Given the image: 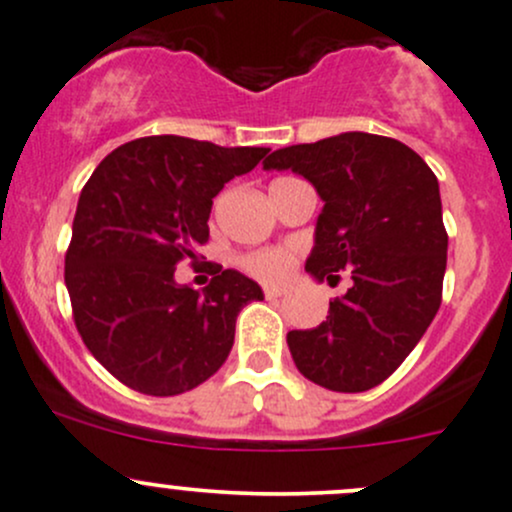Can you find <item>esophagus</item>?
I'll return each mask as SVG.
<instances>
[{
    "label": "esophagus",
    "mask_w": 512,
    "mask_h": 512,
    "mask_svg": "<svg viewBox=\"0 0 512 512\" xmlns=\"http://www.w3.org/2000/svg\"><path fill=\"white\" fill-rule=\"evenodd\" d=\"M284 294V289H279V287H265V297L267 299H277V297H282Z\"/></svg>",
    "instance_id": "34e87169"
}]
</instances>
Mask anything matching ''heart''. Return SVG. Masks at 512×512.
Listing matches in <instances>:
<instances>
[{
	"label": "heart",
	"instance_id": "1",
	"mask_svg": "<svg viewBox=\"0 0 512 512\" xmlns=\"http://www.w3.org/2000/svg\"><path fill=\"white\" fill-rule=\"evenodd\" d=\"M242 267L252 274V277L262 279V282H279L292 270V252L279 250V247H270V250H255L247 252L242 257Z\"/></svg>",
	"mask_w": 512,
	"mask_h": 512
}]
</instances>
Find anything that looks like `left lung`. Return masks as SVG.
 I'll return each mask as SVG.
<instances>
[{
	"label": "left lung",
	"instance_id": "1",
	"mask_svg": "<svg viewBox=\"0 0 512 512\" xmlns=\"http://www.w3.org/2000/svg\"><path fill=\"white\" fill-rule=\"evenodd\" d=\"M265 169H292L324 201L306 272L353 287L328 301L316 328L289 331L299 373L333 392H363L390 378L441 304L446 235L439 181L397 139L343 132L272 152Z\"/></svg>",
	"mask_w": 512,
	"mask_h": 512
}]
</instances>
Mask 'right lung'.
<instances>
[{
  "instance_id": "obj_1",
  "label": "right lung",
  "mask_w": 512,
  "mask_h": 512,
  "mask_svg": "<svg viewBox=\"0 0 512 512\" xmlns=\"http://www.w3.org/2000/svg\"><path fill=\"white\" fill-rule=\"evenodd\" d=\"M270 149L159 134L122 144L83 186L66 252L73 321L122 385L171 397L206 383L228 358L235 319L260 284L215 270L206 289L176 284L208 242L213 198Z\"/></svg>"
}]
</instances>
